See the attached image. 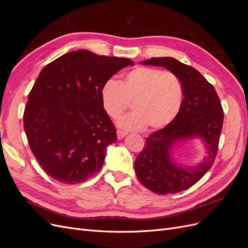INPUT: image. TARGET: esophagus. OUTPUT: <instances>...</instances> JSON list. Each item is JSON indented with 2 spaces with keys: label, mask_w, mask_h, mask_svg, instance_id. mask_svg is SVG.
I'll use <instances>...</instances> for the list:
<instances>
[{
  "label": "esophagus",
  "mask_w": 248,
  "mask_h": 248,
  "mask_svg": "<svg viewBox=\"0 0 248 248\" xmlns=\"http://www.w3.org/2000/svg\"><path fill=\"white\" fill-rule=\"evenodd\" d=\"M126 132L125 131H122V130H118L117 131V137H118V139L119 140H121V139H123L125 136H126Z\"/></svg>",
  "instance_id": "1"
}]
</instances>
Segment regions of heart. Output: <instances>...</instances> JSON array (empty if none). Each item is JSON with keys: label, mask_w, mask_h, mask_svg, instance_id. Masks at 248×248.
<instances>
[{"label": "heart", "mask_w": 248, "mask_h": 248, "mask_svg": "<svg viewBox=\"0 0 248 248\" xmlns=\"http://www.w3.org/2000/svg\"><path fill=\"white\" fill-rule=\"evenodd\" d=\"M101 103L111 119H118L132 103L133 110L118 121L125 130L138 131L148 126L159 129L175 119L183 100V86L175 73L151 67H138L120 82L108 79L101 91Z\"/></svg>", "instance_id": "1"}]
</instances>
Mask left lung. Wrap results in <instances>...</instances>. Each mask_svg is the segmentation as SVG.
Wrapping results in <instances>:
<instances>
[{
    "label": "left lung",
    "mask_w": 248,
    "mask_h": 248,
    "mask_svg": "<svg viewBox=\"0 0 248 248\" xmlns=\"http://www.w3.org/2000/svg\"><path fill=\"white\" fill-rule=\"evenodd\" d=\"M140 64L161 66L175 73L182 82L184 98L175 119L146 139L134 170L140 182L155 193L181 192L196 184L213 166L223 123L219 97L197 69L174 58H151ZM191 137L203 140L208 155L194 167L178 166L171 159V148L177 141Z\"/></svg>",
    "instance_id": "1"
}]
</instances>
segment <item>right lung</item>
<instances>
[{
  "label": "right lung",
  "mask_w": 248,
  "mask_h": 248,
  "mask_svg": "<svg viewBox=\"0 0 248 248\" xmlns=\"http://www.w3.org/2000/svg\"><path fill=\"white\" fill-rule=\"evenodd\" d=\"M134 63L78 49L47 64L28 97L24 128L37 161L57 181L77 184L102 168L116 127L101 103L104 82Z\"/></svg>",
  "instance_id": "obj_1"
}]
</instances>
